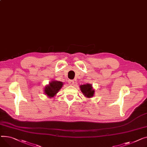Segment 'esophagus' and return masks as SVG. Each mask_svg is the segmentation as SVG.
<instances>
[{
    "mask_svg": "<svg viewBox=\"0 0 147 147\" xmlns=\"http://www.w3.org/2000/svg\"><path fill=\"white\" fill-rule=\"evenodd\" d=\"M69 84L71 85H73L74 84H75V82L73 80H69Z\"/></svg>",
    "mask_w": 147,
    "mask_h": 147,
    "instance_id": "obj_1",
    "label": "esophagus"
}]
</instances>
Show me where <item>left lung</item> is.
Wrapping results in <instances>:
<instances>
[{"instance_id":"obj_1","label":"left lung","mask_w":147,"mask_h":147,"mask_svg":"<svg viewBox=\"0 0 147 147\" xmlns=\"http://www.w3.org/2000/svg\"><path fill=\"white\" fill-rule=\"evenodd\" d=\"M80 89L83 93L84 96L87 98H91L94 94V90L92 87V85L90 84H84L80 85Z\"/></svg>"}]
</instances>
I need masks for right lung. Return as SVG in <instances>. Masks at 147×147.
<instances>
[{"instance_id": "right-lung-1", "label": "right lung", "mask_w": 147, "mask_h": 147, "mask_svg": "<svg viewBox=\"0 0 147 147\" xmlns=\"http://www.w3.org/2000/svg\"><path fill=\"white\" fill-rule=\"evenodd\" d=\"M63 82L57 81H51L45 88V94L49 97L52 98L56 96L63 86Z\"/></svg>"}]
</instances>
